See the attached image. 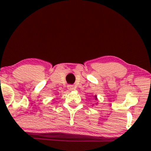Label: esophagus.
<instances>
[{
    "label": "esophagus",
    "mask_w": 151,
    "mask_h": 151,
    "mask_svg": "<svg viewBox=\"0 0 151 151\" xmlns=\"http://www.w3.org/2000/svg\"><path fill=\"white\" fill-rule=\"evenodd\" d=\"M67 89L70 90V91H72V90L75 89V87H74V85H68L67 86Z\"/></svg>",
    "instance_id": "1"
}]
</instances>
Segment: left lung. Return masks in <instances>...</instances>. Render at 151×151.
Segmentation results:
<instances>
[{
    "instance_id": "1",
    "label": "left lung",
    "mask_w": 151,
    "mask_h": 151,
    "mask_svg": "<svg viewBox=\"0 0 151 151\" xmlns=\"http://www.w3.org/2000/svg\"><path fill=\"white\" fill-rule=\"evenodd\" d=\"M94 97H95V99H97V98H96V96H94Z\"/></svg>"
}]
</instances>
